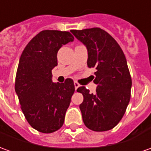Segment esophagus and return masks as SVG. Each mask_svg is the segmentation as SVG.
I'll list each match as a JSON object with an SVG mask.
<instances>
[{
	"instance_id": "obj_1",
	"label": "esophagus",
	"mask_w": 151,
	"mask_h": 151,
	"mask_svg": "<svg viewBox=\"0 0 151 151\" xmlns=\"http://www.w3.org/2000/svg\"><path fill=\"white\" fill-rule=\"evenodd\" d=\"M79 86H80V85H79V83H78V82H74V87H75V89L76 90H77V89H78V88Z\"/></svg>"
}]
</instances>
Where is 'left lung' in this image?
<instances>
[{
	"label": "left lung",
	"mask_w": 151,
	"mask_h": 151,
	"mask_svg": "<svg viewBox=\"0 0 151 151\" xmlns=\"http://www.w3.org/2000/svg\"><path fill=\"white\" fill-rule=\"evenodd\" d=\"M86 46L87 66L96 68V94L85 86L77 91L83 94L79 105L86 127L95 132L112 129L122 119L131 97V78L127 60L119 45L107 32L100 28L71 30Z\"/></svg>",
	"instance_id": "8db88e82"
}]
</instances>
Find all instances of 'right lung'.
<instances>
[{
    "mask_svg": "<svg viewBox=\"0 0 151 151\" xmlns=\"http://www.w3.org/2000/svg\"><path fill=\"white\" fill-rule=\"evenodd\" d=\"M69 32L44 30L36 35L21 55L15 78V92L28 123L43 133L59 130L75 91L73 81L52 82L58 50L73 41Z\"/></svg>",
    "mask_w": 151,
    "mask_h": 151,
    "instance_id": "1",
    "label": "right lung"
}]
</instances>
